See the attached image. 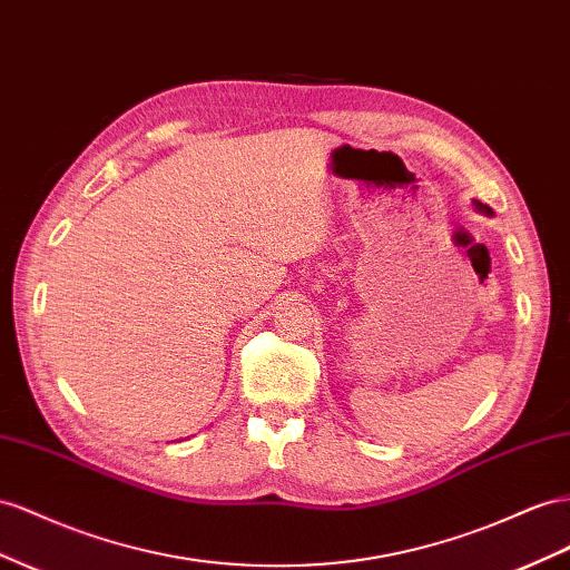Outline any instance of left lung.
<instances>
[{
  "instance_id": "1",
  "label": "left lung",
  "mask_w": 570,
  "mask_h": 570,
  "mask_svg": "<svg viewBox=\"0 0 570 570\" xmlns=\"http://www.w3.org/2000/svg\"><path fill=\"white\" fill-rule=\"evenodd\" d=\"M476 206H480V208H482V210H487V213H489V208H487V206H482V204H476Z\"/></svg>"
}]
</instances>
